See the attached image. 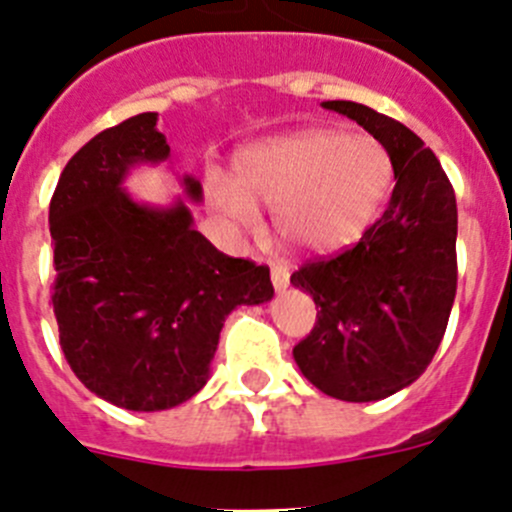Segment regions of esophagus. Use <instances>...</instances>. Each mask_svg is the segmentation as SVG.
I'll use <instances>...</instances> for the list:
<instances>
[{
    "label": "esophagus",
    "instance_id": "34e87169",
    "mask_svg": "<svg viewBox=\"0 0 512 512\" xmlns=\"http://www.w3.org/2000/svg\"><path fill=\"white\" fill-rule=\"evenodd\" d=\"M272 285H275L277 292H285L289 287V270L285 265H272Z\"/></svg>",
    "mask_w": 512,
    "mask_h": 512
}]
</instances>
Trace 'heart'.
I'll list each match as a JSON object with an SVG mask.
<instances>
[{
    "label": "heart",
    "instance_id": "b5f03b06",
    "mask_svg": "<svg viewBox=\"0 0 512 512\" xmlns=\"http://www.w3.org/2000/svg\"><path fill=\"white\" fill-rule=\"evenodd\" d=\"M391 185L381 143L337 128H304L267 138L237 158V183L208 173V198L237 235H257L262 213L292 250L324 255L354 242L379 213Z\"/></svg>",
    "mask_w": 512,
    "mask_h": 512
}]
</instances>
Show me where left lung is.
Segmentation results:
<instances>
[{"label":"left lung","mask_w":512,"mask_h":512,"mask_svg":"<svg viewBox=\"0 0 512 512\" xmlns=\"http://www.w3.org/2000/svg\"><path fill=\"white\" fill-rule=\"evenodd\" d=\"M322 106L384 146L396 185L352 250L292 275L319 307L292 354L319 391L366 404L414 384L441 344L456 299V195L431 148L404 123L364 103Z\"/></svg>","instance_id":"8db88e82"}]
</instances>
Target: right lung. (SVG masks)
<instances>
[{"mask_svg": "<svg viewBox=\"0 0 512 512\" xmlns=\"http://www.w3.org/2000/svg\"><path fill=\"white\" fill-rule=\"evenodd\" d=\"M158 113H138L91 138L66 163L49 205L54 314L71 371L98 399L165 411L210 379L220 329L240 304L275 297L270 270L227 257L193 227L203 185L178 175L185 198L141 203L126 178L163 165Z\"/></svg>", "mask_w": 512, "mask_h": 512, "instance_id": "1", "label": "right lung"}]
</instances>
